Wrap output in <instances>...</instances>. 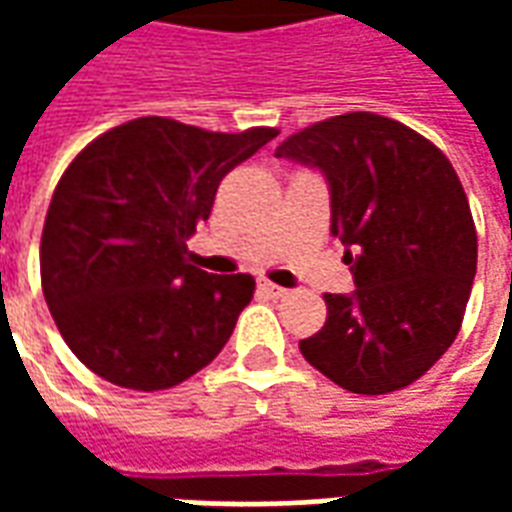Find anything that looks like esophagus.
Masks as SVG:
<instances>
[{
  "mask_svg": "<svg viewBox=\"0 0 512 512\" xmlns=\"http://www.w3.org/2000/svg\"><path fill=\"white\" fill-rule=\"evenodd\" d=\"M260 290H263L266 296H271V299H279V296H285V293H288V290L279 288V285H274V282H268V279L260 282Z\"/></svg>",
  "mask_w": 512,
  "mask_h": 512,
  "instance_id": "34e87169",
  "label": "esophagus"
}]
</instances>
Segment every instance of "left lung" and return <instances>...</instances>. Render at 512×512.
<instances>
[{"label":"left lung","instance_id":"obj_1","mask_svg":"<svg viewBox=\"0 0 512 512\" xmlns=\"http://www.w3.org/2000/svg\"><path fill=\"white\" fill-rule=\"evenodd\" d=\"M318 169L345 246L354 293H326V323L304 359L356 395H386L425 376L461 329L477 271V233L455 169L397 120L351 112L277 147Z\"/></svg>","mask_w":512,"mask_h":512}]
</instances>
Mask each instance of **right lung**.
Instances as JSON below:
<instances>
[{"label":"right lung","mask_w":512,"mask_h":512,"mask_svg":"<svg viewBox=\"0 0 512 512\" xmlns=\"http://www.w3.org/2000/svg\"><path fill=\"white\" fill-rule=\"evenodd\" d=\"M274 136L139 117L73 158L46 213L40 279L62 340L95 376L153 392L219 356L255 279L191 266L186 238L224 175Z\"/></svg>","instance_id":"add662e5"}]
</instances>
